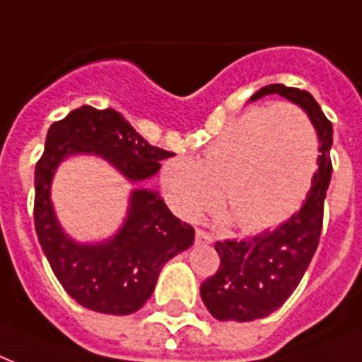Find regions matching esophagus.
Instances as JSON below:
<instances>
[{"mask_svg": "<svg viewBox=\"0 0 362 362\" xmlns=\"http://www.w3.org/2000/svg\"><path fill=\"white\" fill-rule=\"evenodd\" d=\"M196 242L198 243H213V236L211 234H207L206 230H196Z\"/></svg>", "mask_w": 362, "mask_h": 362, "instance_id": "34e87169", "label": "esophagus"}]
</instances>
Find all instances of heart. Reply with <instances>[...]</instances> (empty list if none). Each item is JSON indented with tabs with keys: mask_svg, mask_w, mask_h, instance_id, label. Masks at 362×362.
Segmentation results:
<instances>
[{
	"mask_svg": "<svg viewBox=\"0 0 362 362\" xmlns=\"http://www.w3.org/2000/svg\"><path fill=\"white\" fill-rule=\"evenodd\" d=\"M317 168L312 120L293 103L240 115L209 145L202 160L175 156L162 168V185L183 217L223 204L243 232L279 225L304 200Z\"/></svg>",
	"mask_w": 362,
	"mask_h": 362,
	"instance_id": "heart-1",
	"label": "heart"
}]
</instances>
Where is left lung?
<instances>
[{"instance_id": "1", "label": "left lung", "mask_w": 362, "mask_h": 362, "mask_svg": "<svg viewBox=\"0 0 362 362\" xmlns=\"http://www.w3.org/2000/svg\"><path fill=\"white\" fill-rule=\"evenodd\" d=\"M268 94H279L306 111L319 137V168L313 173L306 202L276 230L240 242L215 243V251L221 257L219 270L202 283L200 296L209 313L219 321L245 323L281 308L312 262L323 228L325 196L332 175V124L310 92L293 86H262L249 102Z\"/></svg>"}]
</instances>
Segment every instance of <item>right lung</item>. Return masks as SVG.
Masks as SVG:
<instances>
[{
	"label": "right lung",
	"instance_id": "right-lung-1",
	"mask_svg": "<svg viewBox=\"0 0 362 362\" xmlns=\"http://www.w3.org/2000/svg\"><path fill=\"white\" fill-rule=\"evenodd\" d=\"M71 155L102 156L128 181L139 183L153 177L172 153L145 141L119 111L83 105L50 124L43 156L35 164V232L62 287L94 312H137L153 295L168 260L194 243V228L181 223L156 190L136 189L113 238L77 243L64 232L50 202L56 168Z\"/></svg>",
	"mask_w": 362,
	"mask_h": 362
}]
</instances>
